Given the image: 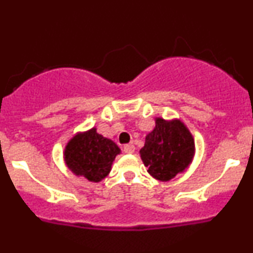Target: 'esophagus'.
<instances>
[{"instance_id":"1","label":"esophagus","mask_w":253,"mask_h":253,"mask_svg":"<svg viewBox=\"0 0 253 253\" xmlns=\"http://www.w3.org/2000/svg\"><path fill=\"white\" fill-rule=\"evenodd\" d=\"M134 150H135L134 145H132V144H127V145H125V146H124V152L127 153V155H130V153H133V152H134Z\"/></svg>"}]
</instances>
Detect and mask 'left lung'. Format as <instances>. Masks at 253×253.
Here are the masks:
<instances>
[{
  "instance_id": "8db88e82",
  "label": "left lung",
  "mask_w": 253,
  "mask_h": 253,
  "mask_svg": "<svg viewBox=\"0 0 253 253\" xmlns=\"http://www.w3.org/2000/svg\"><path fill=\"white\" fill-rule=\"evenodd\" d=\"M155 121V128L147 133L139 153L147 172L158 181L168 182L193 163L195 140L181 119L156 118Z\"/></svg>"
}]
</instances>
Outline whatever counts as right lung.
I'll use <instances>...</instances> for the list:
<instances>
[{
	"mask_svg": "<svg viewBox=\"0 0 253 253\" xmlns=\"http://www.w3.org/2000/svg\"><path fill=\"white\" fill-rule=\"evenodd\" d=\"M120 153V147L112 139L98 134L96 127H92L70 138L63 158L74 175L98 183L109 175L113 162Z\"/></svg>",
	"mask_w": 253,
	"mask_h": 253,
	"instance_id": "right-lung-1",
	"label": "right lung"
}]
</instances>
